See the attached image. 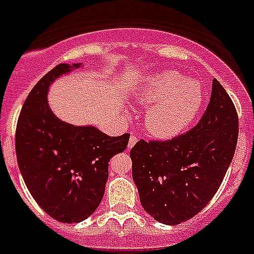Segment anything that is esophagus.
Here are the masks:
<instances>
[{"label": "esophagus", "mask_w": 254, "mask_h": 254, "mask_svg": "<svg viewBox=\"0 0 254 254\" xmlns=\"http://www.w3.org/2000/svg\"><path fill=\"white\" fill-rule=\"evenodd\" d=\"M135 143H137V137L131 134L130 138H129V143H127V148H131V147H133Z\"/></svg>", "instance_id": "34e87169"}]
</instances>
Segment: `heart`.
<instances>
[{
  "label": "heart",
  "mask_w": 254,
  "mask_h": 254,
  "mask_svg": "<svg viewBox=\"0 0 254 254\" xmlns=\"http://www.w3.org/2000/svg\"><path fill=\"white\" fill-rule=\"evenodd\" d=\"M138 102L147 107V131L160 139L176 137L192 123L204 103V87L195 78L174 71L146 76Z\"/></svg>",
  "instance_id": "heart-1"
}]
</instances>
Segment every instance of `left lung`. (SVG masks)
Returning <instances> with one entry per match:
<instances>
[{
  "label": "left lung",
  "mask_w": 254,
  "mask_h": 254,
  "mask_svg": "<svg viewBox=\"0 0 254 254\" xmlns=\"http://www.w3.org/2000/svg\"><path fill=\"white\" fill-rule=\"evenodd\" d=\"M238 133L235 106L214 78L209 104L195 127L170 140H139L131 148L143 209L164 225H180L203 210L225 178Z\"/></svg>",
  "instance_id": "1"
}]
</instances>
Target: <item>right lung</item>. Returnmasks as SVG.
<instances>
[{"label":"right lung","instance_id":"1","mask_svg":"<svg viewBox=\"0 0 254 254\" xmlns=\"http://www.w3.org/2000/svg\"><path fill=\"white\" fill-rule=\"evenodd\" d=\"M82 67L62 63L33 86L23 104L15 150L19 170L33 199L63 223L90 217L103 199L111 157L127 150L129 134L110 137L93 125L62 121L48 102L57 78Z\"/></svg>","mask_w":254,"mask_h":254}]
</instances>
